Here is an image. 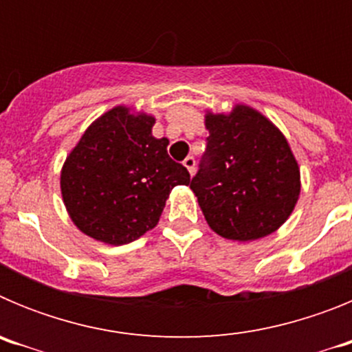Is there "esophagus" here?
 <instances>
[{
	"mask_svg": "<svg viewBox=\"0 0 352 352\" xmlns=\"http://www.w3.org/2000/svg\"><path fill=\"white\" fill-rule=\"evenodd\" d=\"M183 166L186 167V170H188V173H190V176H192V174H194V170H195L194 157H186L185 160H183Z\"/></svg>",
	"mask_w": 352,
	"mask_h": 352,
	"instance_id": "34e87169",
	"label": "esophagus"
}]
</instances>
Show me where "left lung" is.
I'll return each mask as SVG.
<instances>
[{"mask_svg": "<svg viewBox=\"0 0 352 352\" xmlns=\"http://www.w3.org/2000/svg\"><path fill=\"white\" fill-rule=\"evenodd\" d=\"M206 158L190 188L211 231L238 243L273 234L294 211L301 174L282 130L247 104L206 109Z\"/></svg>", "mask_w": 352, "mask_h": 352, "instance_id": "left-lung-1", "label": "left lung"}]
</instances>
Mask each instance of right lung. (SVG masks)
Instances as JSON below:
<instances>
[{
	"instance_id": "add662e5",
	"label": "right lung",
	"mask_w": 352,
	"mask_h": 352,
	"mask_svg": "<svg viewBox=\"0 0 352 352\" xmlns=\"http://www.w3.org/2000/svg\"><path fill=\"white\" fill-rule=\"evenodd\" d=\"M155 116L116 105L84 130L61 167L60 188L74 226L107 245H126L155 229L170 190L190 174L151 133Z\"/></svg>"
}]
</instances>
